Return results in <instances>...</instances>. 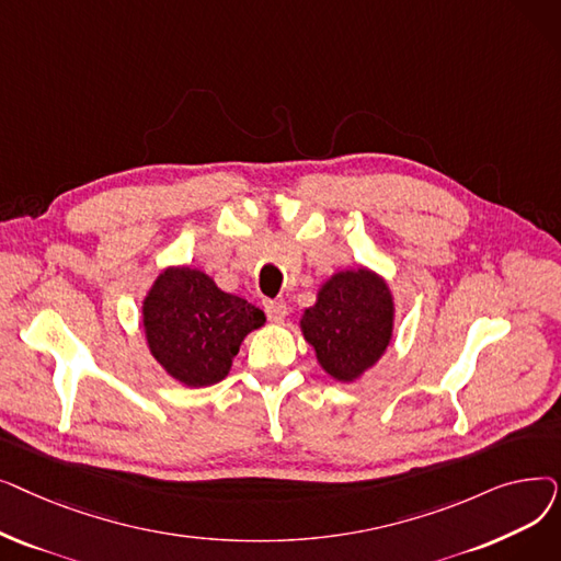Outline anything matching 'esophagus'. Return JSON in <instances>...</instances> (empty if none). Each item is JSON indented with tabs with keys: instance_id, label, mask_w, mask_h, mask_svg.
<instances>
[{
	"instance_id": "obj_1",
	"label": "esophagus",
	"mask_w": 561,
	"mask_h": 561,
	"mask_svg": "<svg viewBox=\"0 0 561 561\" xmlns=\"http://www.w3.org/2000/svg\"><path fill=\"white\" fill-rule=\"evenodd\" d=\"M263 307H265V313H268L271 322H282V320L286 318V313H288L286 305H284V302H277V300H268Z\"/></svg>"
}]
</instances>
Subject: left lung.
<instances>
[{"instance_id":"1","label":"left lung","mask_w":561,"mask_h":561,"mask_svg":"<svg viewBox=\"0 0 561 561\" xmlns=\"http://www.w3.org/2000/svg\"><path fill=\"white\" fill-rule=\"evenodd\" d=\"M396 302L387 279L359 265L334 273L300 316V332L318 366L341 385L362 379L393 339Z\"/></svg>"}]
</instances>
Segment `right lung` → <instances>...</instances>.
Wrapping results in <instances>:
<instances>
[{
    "instance_id": "add662e5",
    "label": "right lung",
    "mask_w": 561,
    "mask_h": 561,
    "mask_svg": "<svg viewBox=\"0 0 561 561\" xmlns=\"http://www.w3.org/2000/svg\"><path fill=\"white\" fill-rule=\"evenodd\" d=\"M142 332L157 364L184 387L218 385L231 370L245 336L265 316L248 300L218 288L191 265H168L140 307Z\"/></svg>"
}]
</instances>
